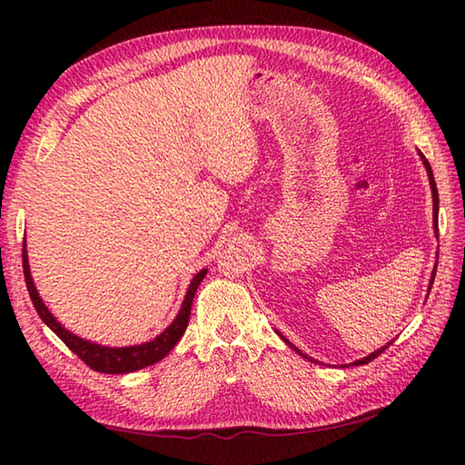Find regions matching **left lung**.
<instances>
[{
	"label": "left lung",
	"mask_w": 465,
	"mask_h": 465,
	"mask_svg": "<svg viewBox=\"0 0 465 465\" xmlns=\"http://www.w3.org/2000/svg\"><path fill=\"white\" fill-rule=\"evenodd\" d=\"M418 153H420V157H421V163H423V167H426V172H428V177H430V187H431V197H433V232H436V235H438V213H440V197H438V187H436V180H433V172H431V165H430V162L426 160V157H423V153L418 150ZM436 268H438V263H436ZM436 268H433V272H431V278H430V285H428V293H430V290H431V283H433V278H436ZM280 333V331H278ZM280 338L290 345V348H293L295 351H298L300 355H303L305 360H310V361H313L312 358H308V355L305 353H302L298 348H295V345L290 341V340H285L283 335L280 333ZM393 341V340H391ZM391 341H388L385 345H381L380 350H375V351H371L370 355H365V358H361V360H355L353 363H350V365H363V363H370L371 360H375L378 358V355L383 351V350H388L390 348V343ZM318 363V361H315ZM345 368H348V365H345Z\"/></svg>",
	"instance_id": "1"
}]
</instances>
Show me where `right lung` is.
I'll use <instances>...</instances> for the list:
<instances>
[{
	"mask_svg": "<svg viewBox=\"0 0 465 465\" xmlns=\"http://www.w3.org/2000/svg\"><path fill=\"white\" fill-rule=\"evenodd\" d=\"M24 275H25V285L29 292V298L34 302V308L37 312L39 318L52 330L59 340H62L69 350H72L77 358H80L84 363L90 365L92 370L102 371V373H130L137 371L142 368H147V365H153L160 360H163L167 353H170L175 343L180 341L183 335L187 322H190V313H192V303H193V295L197 292V285H200L205 278L207 270H200L193 280L190 282V288L185 292V298L182 303V310L177 312L175 320L167 325V328L157 335V338L140 343V345H125V348H107V345L95 343L90 340H84L80 335L72 333L65 330L62 323H59L54 313L47 310V305L44 300L39 298V293L35 290V283L32 278V272H29V262H27V250H25V238H24Z\"/></svg>",
	"mask_w": 465,
	"mask_h": 465,
	"instance_id": "add662e5",
	"label": "right lung"
}]
</instances>
